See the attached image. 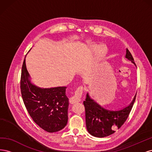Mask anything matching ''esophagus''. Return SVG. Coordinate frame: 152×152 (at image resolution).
Segmentation results:
<instances>
[{
  "label": "esophagus",
  "instance_id": "esophagus-1",
  "mask_svg": "<svg viewBox=\"0 0 152 152\" xmlns=\"http://www.w3.org/2000/svg\"><path fill=\"white\" fill-rule=\"evenodd\" d=\"M82 93H83V87L80 86L78 87L77 89L75 92V94L70 98V103L71 104H75L80 102L81 100L80 98Z\"/></svg>",
  "mask_w": 152,
  "mask_h": 152
}]
</instances>
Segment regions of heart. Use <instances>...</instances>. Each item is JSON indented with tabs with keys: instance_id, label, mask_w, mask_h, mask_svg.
<instances>
[{
	"instance_id": "b5f03b06",
	"label": "heart",
	"mask_w": 152,
	"mask_h": 152,
	"mask_svg": "<svg viewBox=\"0 0 152 152\" xmlns=\"http://www.w3.org/2000/svg\"><path fill=\"white\" fill-rule=\"evenodd\" d=\"M96 44H92L89 45V49L90 51L93 52L95 50L96 48ZM108 52V48L107 45L104 44H100L97 47V49L96 50V54L94 57V63L98 64L99 62L102 61L103 59L105 58L106 55H107Z\"/></svg>"
}]
</instances>
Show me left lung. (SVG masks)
<instances>
[{
    "label": "left lung",
    "instance_id": "8db88e82",
    "mask_svg": "<svg viewBox=\"0 0 152 152\" xmlns=\"http://www.w3.org/2000/svg\"><path fill=\"white\" fill-rule=\"evenodd\" d=\"M126 58L136 66L132 54L126 49ZM136 94L131 103L121 109H107L92 99L89 93L84 102L87 129L95 137H103L111 135L126 122L136 99Z\"/></svg>",
    "mask_w": 152,
    "mask_h": 152
}]
</instances>
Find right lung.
Wrapping results in <instances>:
<instances>
[{
	"label": "right lung",
	"instance_id": "obj_1",
	"mask_svg": "<svg viewBox=\"0 0 152 152\" xmlns=\"http://www.w3.org/2000/svg\"><path fill=\"white\" fill-rule=\"evenodd\" d=\"M20 87L27 111L40 127L48 132H55L66 126L69 105L66 87L41 88L32 84L25 59L22 66Z\"/></svg>",
	"mask_w": 152,
	"mask_h": 152
}]
</instances>
